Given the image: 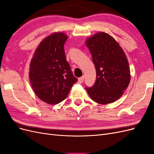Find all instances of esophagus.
<instances>
[{
  "label": "esophagus",
  "mask_w": 154,
  "mask_h": 154,
  "mask_svg": "<svg viewBox=\"0 0 154 154\" xmlns=\"http://www.w3.org/2000/svg\"><path fill=\"white\" fill-rule=\"evenodd\" d=\"M83 81H84V76H82V77L78 78V82L80 83H83Z\"/></svg>",
  "instance_id": "obj_1"
}]
</instances>
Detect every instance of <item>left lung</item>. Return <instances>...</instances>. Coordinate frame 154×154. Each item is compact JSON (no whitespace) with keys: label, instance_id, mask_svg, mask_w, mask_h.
<instances>
[{"label":"left lung","instance_id":"8db88e82","mask_svg":"<svg viewBox=\"0 0 154 154\" xmlns=\"http://www.w3.org/2000/svg\"><path fill=\"white\" fill-rule=\"evenodd\" d=\"M96 71V80L85 89L91 99L102 105L111 103L123 94L130 81L129 64L123 49L109 34L100 32L86 40Z\"/></svg>","mask_w":154,"mask_h":154}]
</instances>
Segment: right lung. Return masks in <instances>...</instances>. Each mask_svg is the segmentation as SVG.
Masks as SVG:
<instances>
[{
  "label": "right lung",
  "instance_id": "add662e5",
  "mask_svg": "<svg viewBox=\"0 0 154 154\" xmlns=\"http://www.w3.org/2000/svg\"><path fill=\"white\" fill-rule=\"evenodd\" d=\"M68 36L54 32L40 43L31 59L29 80L39 99L48 104H58L67 97L78 82L66 60L63 45Z\"/></svg>",
  "mask_w": 154,
  "mask_h": 154
}]
</instances>
